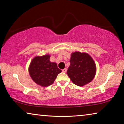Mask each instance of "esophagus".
Wrapping results in <instances>:
<instances>
[{
  "mask_svg": "<svg viewBox=\"0 0 124 124\" xmlns=\"http://www.w3.org/2000/svg\"><path fill=\"white\" fill-rule=\"evenodd\" d=\"M67 68H64V69H63V70H62V72L63 73H66L67 72Z\"/></svg>",
  "mask_w": 124,
  "mask_h": 124,
  "instance_id": "obj_1",
  "label": "esophagus"
}]
</instances>
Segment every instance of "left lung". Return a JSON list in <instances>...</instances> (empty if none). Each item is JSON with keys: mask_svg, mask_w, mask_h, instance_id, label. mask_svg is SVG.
Listing matches in <instances>:
<instances>
[{"mask_svg": "<svg viewBox=\"0 0 124 124\" xmlns=\"http://www.w3.org/2000/svg\"><path fill=\"white\" fill-rule=\"evenodd\" d=\"M70 62L67 74L75 85L83 86L91 82L97 70L95 61L89 54L73 52L70 54Z\"/></svg>", "mask_w": 124, "mask_h": 124, "instance_id": "obj_1", "label": "left lung"}]
</instances>
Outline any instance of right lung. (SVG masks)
<instances>
[{
    "mask_svg": "<svg viewBox=\"0 0 124 124\" xmlns=\"http://www.w3.org/2000/svg\"><path fill=\"white\" fill-rule=\"evenodd\" d=\"M50 58L49 54L35 56L28 67L29 74L33 81L42 87L52 85L58 74L62 72L56 62L50 61Z\"/></svg>",
    "mask_w": 124,
    "mask_h": 124,
    "instance_id": "1",
    "label": "right lung"
}]
</instances>
